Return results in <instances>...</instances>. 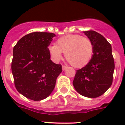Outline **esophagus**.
Here are the masks:
<instances>
[{
    "label": "esophagus",
    "mask_w": 125,
    "mask_h": 125,
    "mask_svg": "<svg viewBox=\"0 0 125 125\" xmlns=\"http://www.w3.org/2000/svg\"><path fill=\"white\" fill-rule=\"evenodd\" d=\"M68 67L66 66V65H62V69L63 70H65V69H66Z\"/></svg>",
    "instance_id": "34e87169"
}]
</instances>
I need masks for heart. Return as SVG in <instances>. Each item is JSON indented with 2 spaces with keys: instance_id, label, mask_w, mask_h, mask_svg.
I'll use <instances>...</instances> for the list:
<instances>
[{
  "instance_id": "heart-1",
  "label": "heart",
  "mask_w": 125,
  "mask_h": 125,
  "mask_svg": "<svg viewBox=\"0 0 125 125\" xmlns=\"http://www.w3.org/2000/svg\"><path fill=\"white\" fill-rule=\"evenodd\" d=\"M51 57L55 61L65 53L66 60L71 65L80 68L90 62L93 54V45L90 39L79 34H69L59 38L55 45L49 46Z\"/></svg>"
}]
</instances>
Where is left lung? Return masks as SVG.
I'll list each match as a JSON object with an SVG mask.
<instances>
[{
    "instance_id": "1",
    "label": "left lung",
    "mask_w": 125,
    "mask_h": 125,
    "mask_svg": "<svg viewBox=\"0 0 125 125\" xmlns=\"http://www.w3.org/2000/svg\"><path fill=\"white\" fill-rule=\"evenodd\" d=\"M83 33L93 43V54L85 67L76 70L73 83L80 95L96 98L104 94L112 83L114 60L110 43L101 34L93 30Z\"/></svg>"
}]
</instances>
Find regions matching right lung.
Listing matches in <instances>:
<instances>
[{"label":"right lung","instance_id":"obj_1","mask_svg":"<svg viewBox=\"0 0 125 125\" xmlns=\"http://www.w3.org/2000/svg\"><path fill=\"white\" fill-rule=\"evenodd\" d=\"M56 36L36 32L23 36L13 49L11 71L17 90L35 101L49 97L62 71L51 58L48 46Z\"/></svg>","mask_w":125,"mask_h":125}]
</instances>
